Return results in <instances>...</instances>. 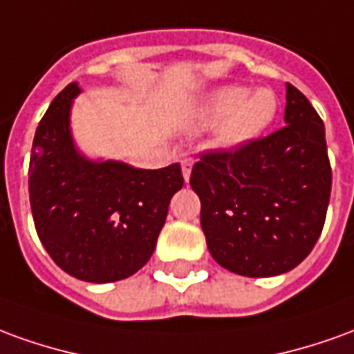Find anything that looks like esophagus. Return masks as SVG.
Segmentation results:
<instances>
[{
  "instance_id": "obj_1",
  "label": "esophagus",
  "mask_w": 354,
  "mask_h": 354,
  "mask_svg": "<svg viewBox=\"0 0 354 354\" xmlns=\"http://www.w3.org/2000/svg\"><path fill=\"white\" fill-rule=\"evenodd\" d=\"M192 167H194V160L192 159L182 160V174H184L185 182H189V176H192Z\"/></svg>"
}]
</instances>
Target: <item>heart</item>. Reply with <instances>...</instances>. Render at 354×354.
Returning <instances> with one entry per match:
<instances>
[{
  "label": "heart",
  "mask_w": 354,
  "mask_h": 354,
  "mask_svg": "<svg viewBox=\"0 0 354 354\" xmlns=\"http://www.w3.org/2000/svg\"><path fill=\"white\" fill-rule=\"evenodd\" d=\"M278 115V97L268 88L220 86L209 91L189 115L194 126L218 124L216 145L228 151L241 149L270 128Z\"/></svg>",
  "instance_id": "b5f03b06"
}]
</instances>
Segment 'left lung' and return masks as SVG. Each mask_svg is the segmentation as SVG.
<instances>
[{
    "instance_id": "left-lung-1",
    "label": "left lung",
    "mask_w": 354,
    "mask_h": 354,
    "mask_svg": "<svg viewBox=\"0 0 354 354\" xmlns=\"http://www.w3.org/2000/svg\"><path fill=\"white\" fill-rule=\"evenodd\" d=\"M286 126L237 151L205 153L189 184L212 259L247 278L293 270L322 234L332 169L322 118L286 84Z\"/></svg>"
}]
</instances>
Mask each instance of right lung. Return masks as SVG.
<instances>
[{
    "mask_svg": "<svg viewBox=\"0 0 354 354\" xmlns=\"http://www.w3.org/2000/svg\"><path fill=\"white\" fill-rule=\"evenodd\" d=\"M73 82L51 101L32 143L28 192L34 226L55 264L91 283L124 280L151 259L172 195L184 185L180 165L136 169L86 157L74 143Z\"/></svg>",
    "mask_w": 354,
    "mask_h": 354,
    "instance_id": "obj_1",
    "label": "right lung"
}]
</instances>
